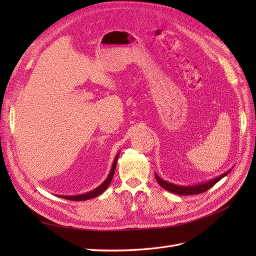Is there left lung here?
Returning a JSON list of instances; mask_svg holds the SVG:
<instances>
[{
  "label": "left lung",
  "mask_w": 256,
  "mask_h": 256,
  "mask_svg": "<svg viewBox=\"0 0 256 256\" xmlns=\"http://www.w3.org/2000/svg\"><path fill=\"white\" fill-rule=\"evenodd\" d=\"M232 168H231V170H232ZM231 170H226L224 174H221V175H219L218 177L210 179L209 182H201V184H194V186H180V184H172V182H166V180H164V179H162L158 175H157V174H155V177H156L157 182L160 184V186H162L164 189L168 190V192L177 194H180V196H189V194H199L201 192H206V190L210 189L212 186H214V184L218 182L219 180H221V179L224 178V176H226L228 174L231 172Z\"/></svg>",
  "instance_id": "obj_1"
}]
</instances>
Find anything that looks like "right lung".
<instances>
[{
  "label": "right lung",
  "mask_w": 256,
  "mask_h": 256,
  "mask_svg": "<svg viewBox=\"0 0 256 256\" xmlns=\"http://www.w3.org/2000/svg\"><path fill=\"white\" fill-rule=\"evenodd\" d=\"M118 155H120V153L116 154V158H114V160H113V164H112V167H111V172H110V174H108V178L100 184L99 187H96V189L91 190V192L82 194H77V196H59V197L64 198V199H67V200H72V201H82V200H88V199H92V198L98 197V196L101 194L103 192H104V190L108 187V184H111L113 175H114V172H116V167Z\"/></svg>",
  "instance_id": "1"
}]
</instances>
